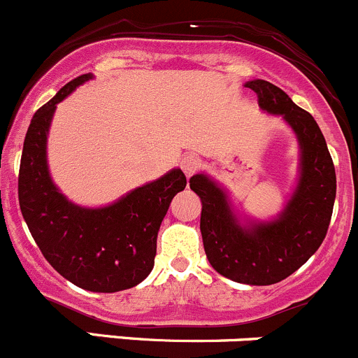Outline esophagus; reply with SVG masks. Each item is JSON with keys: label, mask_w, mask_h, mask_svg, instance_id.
Wrapping results in <instances>:
<instances>
[{"label": "esophagus", "mask_w": 358, "mask_h": 358, "mask_svg": "<svg viewBox=\"0 0 358 358\" xmlns=\"http://www.w3.org/2000/svg\"><path fill=\"white\" fill-rule=\"evenodd\" d=\"M198 167H200V160H198L196 157H193V155H187V157H184L182 160H180V169H182V172L186 174L187 179L198 171Z\"/></svg>", "instance_id": "34e87169"}]
</instances>
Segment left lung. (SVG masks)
<instances>
[{
	"label": "left lung",
	"mask_w": 358,
	"mask_h": 358,
	"mask_svg": "<svg viewBox=\"0 0 358 358\" xmlns=\"http://www.w3.org/2000/svg\"><path fill=\"white\" fill-rule=\"evenodd\" d=\"M263 111L280 115L299 143V179L284 210L271 221L242 224L228 193L205 174L189 179L201 200L200 231L208 263L238 284L271 285L299 270L322 245L336 198V172L317 122L282 88L252 80Z\"/></svg>",
	"instance_id": "left-lung-1"
}]
</instances>
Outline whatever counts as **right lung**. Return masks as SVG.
Listing matches in <instances>:
<instances>
[{
	"label": "right lung",
	"instance_id": "obj_1",
	"mask_svg": "<svg viewBox=\"0 0 358 358\" xmlns=\"http://www.w3.org/2000/svg\"><path fill=\"white\" fill-rule=\"evenodd\" d=\"M92 78H74L34 113L20 158L19 203L54 270L85 291L118 292L141 284L153 270L158 229L172 198L186 187V176L174 169L99 208L80 207L60 193L48 172V129L59 102Z\"/></svg>",
	"mask_w": 358,
	"mask_h": 358
}]
</instances>
